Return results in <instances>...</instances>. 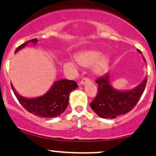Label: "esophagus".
Instances as JSON below:
<instances>
[{"instance_id":"obj_1","label":"esophagus","mask_w":156,"mask_h":156,"mask_svg":"<svg viewBox=\"0 0 156 156\" xmlns=\"http://www.w3.org/2000/svg\"><path fill=\"white\" fill-rule=\"evenodd\" d=\"M90 80L89 78H83V79L81 80V82L79 83V85L80 86H83V85L86 84L87 83L90 82Z\"/></svg>"}]
</instances>
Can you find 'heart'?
Wrapping results in <instances>:
<instances>
[{
  "label": "heart",
  "instance_id": "obj_1",
  "mask_svg": "<svg viewBox=\"0 0 156 156\" xmlns=\"http://www.w3.org/2000/svg\"><path fill=\"white\" fill-rule=\"evenodd\" d=\"M102 55V53L99 51H87L77 55L75 60L82 66H90L93 64L92 68L93 74L100 75L107 71L110 64L109 59Z\"/></svg>",
  "mask_w": 156,
  "mask_h": 156
}]
</instances>
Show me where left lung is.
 Segmentation results:
<instances>
[{
    "label": "left lung",
    "mask_w": 156,
    "mask_h": 156,
    "mask_svg": "<svg viewBox=\"0 0 156 156\" xmlns=\"http://www.w3.org/2000/svg\"><path fill=\"white\" fill-rule=\"evenodd\" d=\"M137 52H142L137 49ZM144 60L146 62L145 59ZM147 76L142 82L132 90H120L111 85V74L106 73L96 81L98 84V94L90 104L98 116L105 119H114L127 114L132 110L143 94L147 83Z\"/></svg>",
    "instance_id": "1"
}]
</instances>
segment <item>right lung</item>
I'll use <instances>...</instances> for the list:
<instances>
[{"mask_svg":"<svg viewBox=\"0 0 156 156\" xmlns=\"http://www.w3.org/2000/svg\"><path fill=\"white\" fill-rule=\"evenodd\" d=\"M37 42V39L27 41L18 47L15 53L25 48L27 44L36 45ZM11 87L15 96L27 111L41 118H53L64 112L69 105L70 93L78 87V84L75 81L68 79L58 80L53 83L45 94L35 98L24 97L16 90L12 83Z\"/></svg>","mask_w":156,"mask_h":156,"instance_id":"obj_1","label":"right lung"}]
</instances>
